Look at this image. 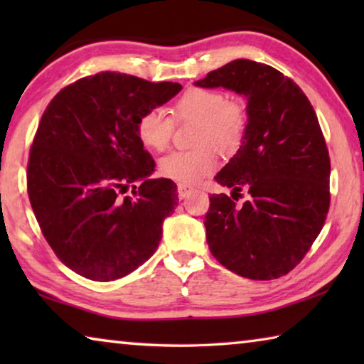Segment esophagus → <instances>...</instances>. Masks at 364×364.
<instances>
[{"label":"esophagus","mask_w":364,"mask_h":364,"mask_svg":"<svg viewBox=\"0 0 364 364\" xmlns=\"http://www.w3.org/2000/svg\"><path fill=\"white\" fill-rule=\"evenodd\" d=\"M194 188L189 186V184H183L180 183L178 184V196H180V199H186V197L193 193Z\"/></svg>","instance_id":"1"}]
</instances>
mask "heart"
<instances>
[{"label": "heart", "instance_id": "obj_1", "mask_svg": "<svg viewBox=\"0 0 364 364\" xmlns=\"http://www.w3.org/2000/svg\"><path fill=\"white\" fill-rule=\"evenodd\" d=\"M178 122H197L194 151L171 152L159 164L165 178L196 184L217 168L218 159L213 148L231 154L241 146L247 127V114L241 102L226 101V95L212 88H189L178 97L171 110ZM136 133L147 149L164 151L170 144L173 120L164 109L154 107L139 117ZM208 144H212L208 146Z\"/></svg>", "mask_w": 364, "mask_h": 364}]
</instances>
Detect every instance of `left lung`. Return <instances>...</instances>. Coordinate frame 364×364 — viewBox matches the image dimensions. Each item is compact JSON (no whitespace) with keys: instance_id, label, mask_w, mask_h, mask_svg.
Segmentation results:
<instances>
[{"instance_id":"8db88e82","label":"left lung","mask_w":364,"mask_h":364,"mask_svg":"<svg viewBox=\"0 0 364 364\" xmlns=\"http://www.w3.org/2000/svg\"><path fill=\"white\" fill-rule=\"evenodd\" d=\"M194 85L221 86L247 104L242 143L215 180L249 197L236 205L212 194L208 249L242 278H281L310 250L329 210L331 160L315 110L291 78L249 59L231 60Z\"/></svg>"}]
</instances>
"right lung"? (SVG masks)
<instances>
[{"label": "right lung", "instance_id": "right-lung-1", "mask_svg": "<svg viewBox=\"0 0 364 364\" xmlns=\"http://www.w3.org/2000/svg\"><path fill=\"white\" fill-rule=\"evenodd\" d=\"M181 88L100 72L60 90L43 114L27 167L30 204L54 254L83 278H123L157 250L178 191L149 178L156 162L136 123ZM138 181L133 198L119 197Z\"/></svg>", "mask_w": 364, "mask_h": 364}]
</instances>
